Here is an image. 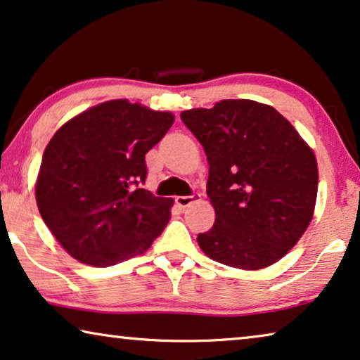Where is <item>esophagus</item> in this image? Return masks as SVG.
<instances>
[{
    "label": "esophagus",
    "mask_w": 360,
    "mask_h": 360,
    "mask_svg": "<svg viewBox=\"0 0 360 360\" xmlns=\"http://www.w3.org/2000/svg\"><path fill=\"white\" fill-rule=\"evenodd\" d=\"M200 198H201L200 193H193V195H188V196H176L175 198V202L180 207H186V206H190L191 202H195V201L200 200Z\"/></svg>",
    "instance_id": "1"
}]
</instances>
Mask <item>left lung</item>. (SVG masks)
Here are the masks:
<instances>
[{
    "instance_id": "8db88e82",
    "label": "left lung",
    "mask_w": 360,
    "mask_h": 360,
    "mask_svg": "<svg viewBox=\"0 0 360 360\" xmlns=\"http://www.w3.org/2000/svg\"><path fill=\"white\" fill-rule=\"evenodd\" d=\"M180 117L210 164L206 193L216 222L198 236L200 248L232 268L276 263L314 217V150L276 108L255 101H221Z\"/></svg>"
}]
</instances>
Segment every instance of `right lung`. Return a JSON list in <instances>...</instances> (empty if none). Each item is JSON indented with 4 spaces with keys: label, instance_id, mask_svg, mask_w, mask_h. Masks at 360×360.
<instances>
[{
    "label": "right lung",
    "instance_id": "add662e5",
    "mask_svg": "<svg viewBox=\"0 0 360 360\" xmlns=\"http://www.w3.org/2000/svg\"><path fill=\"white\" fill-rule=\"evenodd\" d=\"M174 115L124 98L79 113L50 139L35 200L40 216L72 258L97 268L144 253L167 226L172 198L141 188L144 155Z\"/></svg>",
    "mask_w": 360,
    "mask_h": 360
}]
</instances>
